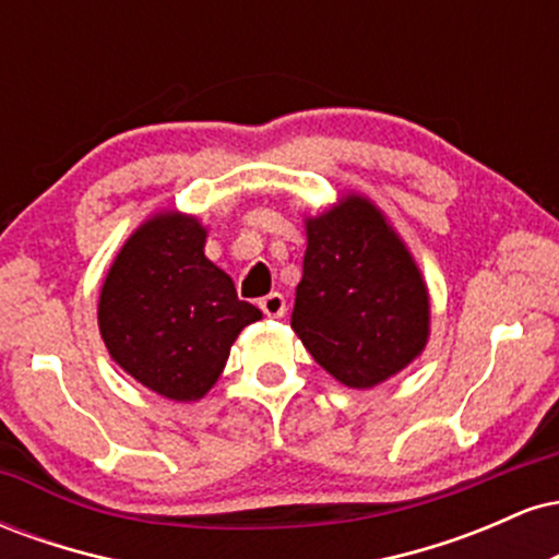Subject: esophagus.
I'll list each match as a JSON object with an SVG mask.
<instances>
[{
    "mask_svg": "<svg viewBox=\"0 0 559 559\" xmlns=\"http://www.w3.org/2000/svg\"><path fill=\"white\" fill-rule=\"evenodd\" d=\"M260 310L265 312L267 318H284L286 316V299L284 294L271 292L267 297L260 299Z\"/></svg>",
    "mask_w": 559,
    "mask_h": 559,
    "instance_id": "obj_1",
    "label": "esophagus"
}]
</instances>
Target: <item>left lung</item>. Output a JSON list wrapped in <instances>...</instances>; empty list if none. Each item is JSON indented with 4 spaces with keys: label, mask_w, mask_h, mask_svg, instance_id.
Listing matches in <instances>:
<instances>
[{
    "label": "left lung",
    "mask_w": 559,
    "mask_h": 559,
    "mask_svg": "<svg viewBox=\"0 0 559 559\" xmlns=\"http://www.w3.org/2000/svg\"><path fill=\"white\" fill-rule=\"evenodd\" d=\"M418 265L362 197L307 221V252L292 329L320 368L352 389L400 373L428 338Z\"/></svg>",
    "instance_id": "left-lung-1"
}]
</instances>
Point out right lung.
<instances>
[{
  "instance_id": "1",
  "label": "right lung",
  "mask_w": 559,
  "mask_h": 559,
  "mask_svg": "<svg viewBox=\"0 0 559 559\" xmlns=\"http://www.w3.org/2000/svg\"><path fill=\"white\" fill-rule=\"evenodd\" d=\"M204 239L197 217L155 215L120 249L99 297L112 360L176 402L207 394L239 331L262 318L204 258Z\"/></svg>"
}]
</instances>
